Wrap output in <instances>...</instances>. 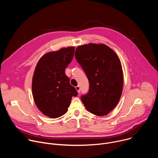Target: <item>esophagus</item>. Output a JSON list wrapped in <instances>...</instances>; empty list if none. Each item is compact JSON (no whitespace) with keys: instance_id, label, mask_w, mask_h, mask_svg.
I'll use <instances>...</instances> for the list:
<instances>
[{"instance_id":"esophagus-1","label":"esophagus","mask_w":158,"mask_h":158,"mask_svg":"<svg viewBox=\"0 0 158 158\" xmlns=\"http://www.w3.org/2000/svg\"><path fill=\"white\" fill-rule=\"evenodd\" d=\"M76 89L77 90V93H80V87H79V85L76 86Z\"/></svg>"}]
</instances>
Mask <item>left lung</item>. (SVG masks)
<instances>
[{
  "label": "left lung",
  "mask_w": 158,
  "mask_h": 158,
  "mask_svg": "<svg viewBox=\"0 0 158 158\" xmlns=\"http://www.w3.org/2000/svg\"><path fill=\"white\" fill-rule=\"evenodd\" d=\"M76 60L89 82L87 94L81 96L87 110L104 116L120 99L123 86L122 66L116 54L104 44H89L76 49Z\"/></svg>",
  "instance_id": "8db88e82"
}]
</instances>
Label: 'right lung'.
I'll return each mask as SVG.
<instances>
[{
  "instance_id": "obj_1",
  "label": "right lung",
  "mask_w": 158,
  "mask_h": 158,
  "mask_svg": "<svg viewBox=\"0 0 158 158\" xmlns=\"http://www.w3.org/2000/svg\"><path fill=\"white\" fill-rule=\"evenodd\" d=\"M74 49L69 47L49 52L36 65L32 84L34 99L37 108L49 118L64 114L72 98L78 95L65 74V68L73 59Z\"/></svg>"
}]
</instances>
